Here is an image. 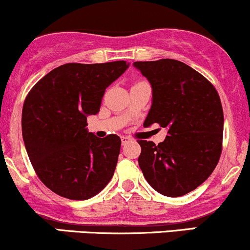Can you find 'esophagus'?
Masks as SVG:
<instances>
[{
    "instance_id": "esophagus-1",
    "label": "esophagus",
    "mask_w": 250,
    "mask_h": 250,
    "mask_svg": "<svg viewBox=\"0 0 250 250\" xmlns=\"http://www.w3.org/2000/svg\"><path fill=\"white\" fill-rule=\"evenodd\" d=\"M121 141H122V145L125 146V145H127L129 141H130V139H129V137H127V136H121Z\"/></svg>"
}]
</instances>
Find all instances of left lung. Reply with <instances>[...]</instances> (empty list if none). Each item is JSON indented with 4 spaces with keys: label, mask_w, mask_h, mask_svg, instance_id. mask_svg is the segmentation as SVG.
<instances>
[{
    "label": "left lung",
    "mask_w": 250,
    "mask_h": 250,
    "mask_svg": "<svg viewBox=\"0 0 250 250\" xmlns=\"http://www.w3.org/2000/svg\"><path fill=\"white\" fill-rule=\"evenodd\" d=\"M150 82L153 103L146 127L167 128L165 141L139 140V166L155 190L182 196L213 173L222 151L223 110L214 85L186 63L171 59L134 62Z\"/></svg>",
    "instance_id": "left-lung-1"
}]
</instances>
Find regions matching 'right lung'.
<instances>
[{
	"label": "right lung",
	"instance_id": "add662e5",
	"mask_svg": "<svg viewBox=\"0 0 250 250\" xmlns=\"http://www.w3.org/2000/svg\"><path fill=\"white\" fill-rule=\"evenodd\" d=\"M129 63H67L31 88L22 110V135L37 176L51 191L69 200L99 194L115 171L121 139L89 133L87 116L96 115L105 88Z\"/></svg>",
	"mask_w": 250,
	"mask_h": 250
}]
</instances>
